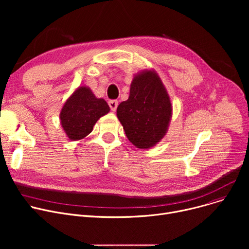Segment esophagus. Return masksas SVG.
Wrapping results in <instances>:
<instances>
[{"mask_svg": "<svg viewBox=\"0 0 249 249\" xmlns=\"http://www.w3.org/2000/svg\"><path fill=\"white\" fill-rule=\"evenodd\" d=\"M109 106H110L111 110H112L113 112H115L116 109H117V107H118V101H116V100H111V101H109Z\"/></svg>", "mask_w": 249, "mask_h": 249, "instance_id": "34e87169", "label": "esophagus"}]
</instances>
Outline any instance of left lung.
<instances>
[{
  "label": "left lung",
  "instance_id": "left-lung-1",
  "mask_svg": "<svg viewBox=\"0 0 249 249\" xmlns=\"http://www.w3.org/2000/svg\"><path fill=\"white\" fill-rule=\"evenodd\" d=\"M172 115L171 98L153 70H143L134 75L128 100L117 108L128 140L140 149H149L161 141Z\"/></svg>",
  "mask_w": 249,
  "mask_h": 249
}]
</instances>
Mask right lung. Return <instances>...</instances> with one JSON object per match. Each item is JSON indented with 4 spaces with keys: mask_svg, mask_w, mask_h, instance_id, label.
Here are the masks:
<instances>
[{
    "mask_svg": "<svg viewBox=\"0 0 249 249\" xmlns=\"http://www.w3.org/2000/svg\"><path fill=\"white\" fill-rule=\"evenodd\" d=\"M109 112L110 107L106 101L97 98L89 87L82 86L65 101L59 119L69 139L77 141L93 131L97 121Z\"/></svg>",
    "mask_w": 249,
    "mask_h": 249,
    "instance_id": "add662e5",
    "label": "right lung"
}]
</instances>
